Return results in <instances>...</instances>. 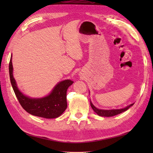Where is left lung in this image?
<instances>
[{"mask_svg":"<svg viewBox=\"0 0 153 153\" xmlns=\"http://www.w3.org/2000/svg\"><path fill=\"white\" fill-rule=\"evenodd\" d=\"M90 104H91V106L94 110V112H95L97 114L100 116H104V117H111L116 116L117 114H119L120 113H122L123 112L126 111L127 110H128L131 106L134 105V103L131 104L130 105H129L128 106H126L124 108H122V109H113V110H101V109H99L96 108V107L94 106L92 102H91L90 100Z\"/></svg>","mask_w":153,"mask_h":153,"instance_id":"1","label":"left lung"}]
</instances>
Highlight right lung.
<instances>
[{
	"mask_svg": "<svg viewBox=\"0 0 153 153\" xmlns=\"http://www.w3.org/2000/svg\"><path fill=\"white\" fill-rule=\"evenodd\" d=\"M9 74L12 88L22 108L31 115L45 118H56L67 108L66 92L73 81L66 79L59 82L52 92L43 98L32 99L24 95L18 88L13 76L12 56L9 63Z\"/></svg>",
	"mask_w": 153,
	"mask_h": 153,
	"instance_id": "1",
	"label": "right lung"
}]
</instances>
